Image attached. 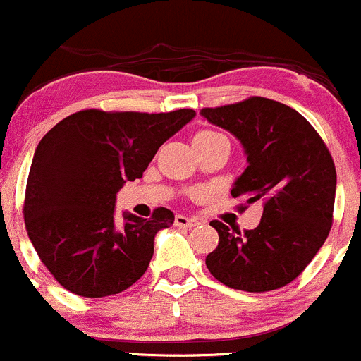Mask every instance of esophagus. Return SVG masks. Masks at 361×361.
I'll return each mask as SVG.
<instances>
[{
    "label": "esophagus",
    "mask_w": 361,
    "mask_h": 361,
    "mask_svg": "<svg viewBox=\"0 0 361 361\" xmlns=\"http://www.w3.org/2000/svg\"><path fill=\"white\" fill-rule=\"evenodd\" d=\"M200 224L198 217L192 216H182V214H177L176 216V226H182V228H192Z\"/></svg>",
    "instance_id": "obj_1"
}]
</instances>
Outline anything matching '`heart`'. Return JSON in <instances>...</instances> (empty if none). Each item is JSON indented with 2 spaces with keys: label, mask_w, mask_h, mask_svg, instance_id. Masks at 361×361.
Returning a JSON list of instances; mask_svg holds the SVG:
<instances>
[{
  "label": "heart",
  "mask_w": 361,
  "mask_h": 361,
  "mask_svg": "<svg viewBox=\"0 0 361 361\" xmlns=\"http://www.w3.org/2000/svg\"><path fill=\"white\" fill-rule=\"evenodd\" d=\"M212 135H219V133H214V131H200L196 137H212Z\"/></svg>",
  "instance_id": "b5f03b06"
}]
</instances>
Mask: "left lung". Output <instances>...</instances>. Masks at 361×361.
<instances>
[{"instance_id": "1", "label": "left lung", "mask_w": 361, "mask_h": 361, "mask_svg": "<svg viewBox=\"0 0 361 361\" xmlns=\"http://www.w3.org/2000/svg\"><path fill=\"white\" fill-rule=\"evenodd\" d=\"M203 119L233 135L247 166L231 188L247 203L263 202L255 230L240 233L212 221L219 244L209 272L233 290L263 293L297 279L326 240L334 214V159L309 121L269 98L203 109Z\"/></svg>"}]
</instances>
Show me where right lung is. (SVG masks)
I'll list each match as a JSON object with an SVG mask.
<instances>
[{"label": "right lung", "mask_w": 361, "mask_h": 361, "mask_svg": "<svg viewBox=\"0 0 361 361\" xmlns=\"http://www.w3.org/2000/svg\"><path fill=\"white\" fill-rule=\"evenodd\" d=\"M196 112L82 110L40 140L27 176L24 221L42 263L64 290L85 298L117 295L147 270L158 231L176 221L156 209L144 219L123 212L117 192L140 179L158 149Z\"/></svg>", "instance_id": "add662e5"}]
</instances>
